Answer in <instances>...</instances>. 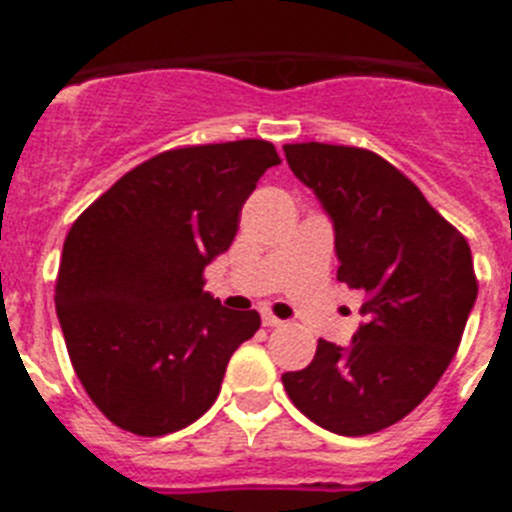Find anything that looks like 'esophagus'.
<instances>
[{"label": "esophagus", "mask_w": 512, "mask_h": 512, "mask_svg": "<svg viewBox=\"0 0 512 512\" xmlns=\"http://www.w3.org/2000/svg\"><path fill=\"white\" fill-rule=\"evenodd\" d=\"M264 325L266 328H279V325H284V320L277 318V315H271V312H264Z\"/></svg>", "instance_id": "34e87169"}]
</instances>
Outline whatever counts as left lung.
I'll return each mask as SVG.
<instances>
[{"mask_svg": "<svg viewBox=\"0 0 512 512\" xmlns=\"http://www.w3.org/2000/svg\"><path fill=\"white\" fill-rule=\"evenodd\" d=\"M289 169L336 228L338 282L366 292V323L346 348L318 341L282 377L295 408L338 436H369L413 413L456 356L477 300L467 238L374 151L287 143Z\"/></svg>", "mask_w": 512, "mask_h": 512, "instance_id": "1", "label": "left lung"}]
</instances>
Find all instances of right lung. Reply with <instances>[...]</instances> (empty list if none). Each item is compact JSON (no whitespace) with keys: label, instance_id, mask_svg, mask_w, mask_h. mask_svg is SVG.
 I'll return each instance as SVG.
<instances>
[{"label":"right lung","instance_id":"1","mask_svg":"<svg viewBox=\"0 0 512 512\" xmlns=\"http://www.w3.org/2000/svg\"><path fill=\"white\" fill-rule=\"evenodd\" d=\"M282 164L269 140L164 151L120 176L71 225L56 312L87 395L117 428L166 436L205 415L225 366L259 330L205 292L248 194Z\"/></svg>","mask_w":512,"mask_h":512}]
</instances>
